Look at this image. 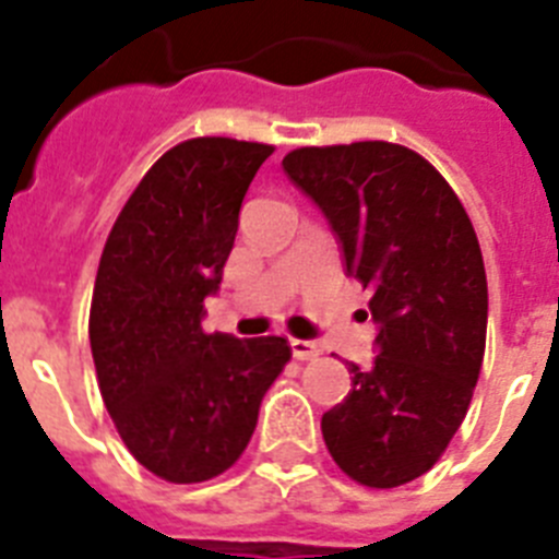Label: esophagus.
<instances>
[{
	"mask_svg": "<svg viewBox=\"0 0 559 559\" xmlns=\"http://www.w3.org/2000/svg\"><path fill=\"white\" fill-rule=\"evenodd\" d=\"M290 349H294V358L299 360H310L319 355V347H316L313 341H305V338H290Z\"/></svg>",
	"mask_w": 559,
	"mask_h": 559,
	"instance_id": "34e87169",
	"label": "esophagus"
}]
</instances>
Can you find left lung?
Listing matches in <instances>:
<instances>
[{
	"mask_svg": "<svg viewBox=\"0 0 559 559\" xmlns=\"http://www.w3.org/2000/svg\"><path fill=\"white\" fill-rule=\"evenodd\" d=\"M283 170L328 218L344 271L372 290V367L324 412L330 456L389 490L428 473L462 426L481 372L487 274L462 201L392 142L299 147Z\"/></svg>",
	"mask_w": 559,
	"mask_h": 559,
	"instance_id": "obj_1",
	"label": "left lung"
}]
</instances>
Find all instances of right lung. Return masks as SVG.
Returning a JSON list of instances; mask_svg holds the SVG:
<instances>
[{"instance_id":"add662e5","label":"right lung","mask_w":559,"mask_h":559,"mask_svg":"<svg viewBox=\"0 0 559 559\" xmlns=\"http://www.w3.org/2000/svg\"><path fill=\"white\" fill-rule=\"evenodd\" d=\"M271 153L226 136L170 147L131 192L103 249L88 313L97 383L128 451L165 481L229 471L290 360L280 335L201 328L243 195Z\"/></svg>"}]
</instances>
